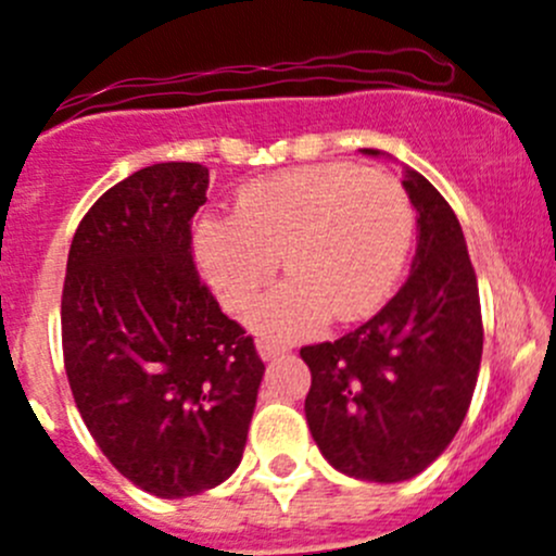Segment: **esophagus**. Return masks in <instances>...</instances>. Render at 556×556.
<instances>
[{"instance_id":"1","label":"esophagus","mask_w":556,"mask_h":556,"mask_svg":"<svg viewBox=\"0 0 556 556\" xmlns=\"http://www.w3.org/2000/svg\"><path fill=\"white\" fill-rule=\"evenodd\" d=\"M285 351H288L285 345L271 343V340H258V353H261V358H264V362H271V358L282 356Z\"/></svg>"}]
</instances>
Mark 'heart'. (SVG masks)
<instances>
[{
  "mask_svg": "<svg viewBox=\"0 0 556 556\" xmlns=\"http://www.w3.org/2000/svg\"><path fill=\"white\" fill-rule=\"evenodd\" d=\"M414 205L393 176L321 163L264 176L240 189L231 218L198 229V258L213 292L245 308L285 261L290 279L250 311L271 340L319 332L375 314L399 288L414 242Z\"/></svg>",
  "mask_w": 556,
  "mask_h": 556,
  "instance_id": "heart-1",
  "label": "heart"
}]
</instances>
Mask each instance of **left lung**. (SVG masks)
Masks as SVG:
<instances>
[{"label": "left lung", "mask_w": 556, "mask_h": 556, "mask_svg": "<svg viewBox=\"0 0 556 556\" xmlns=\"http://www.w3.org/2000/svg\"><path fill=\"white\" fill-rule=\"evenodd\" d=\"M404 187L419 229L404 288L353 332L301 348L316 446L334 469L369 483L414 478L446 451L483 356L478 277L459 218L417 170L406 168Z\"/></svg>", "instance_id": "obj_1"}]
</instances>
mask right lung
Masks as SVG:
<instances>
[{
	"instance_id": "obj_1",
	"label": "right lung",
	"mask_w": 556,
	"mask_h": 556,
	"mask_svg": "<svg viewBox=\"0 0 556 556\" xmlns=\"http://www.w3.org/2000/svg\"><path fill=\"white\" fill-rule=\"evenodd\" d=\"M208 168L155 163L110 187L73 235L63 358L91 438L134 485L203 493L235 472L264 362L192 258Z\"/></svg>"
}]
</instances>
